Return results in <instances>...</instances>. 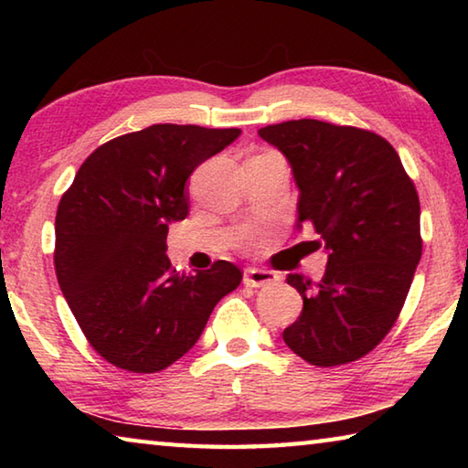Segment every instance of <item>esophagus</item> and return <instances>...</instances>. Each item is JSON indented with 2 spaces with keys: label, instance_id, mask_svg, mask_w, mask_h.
<instances>
[{
  "label": "esophagus",
  "instance_id": "34e87169",
  "mask_svg": "<svg viewBox=\"0 0 468 468\" xmlns=\"http://www.w3.org/2000/svg\"><path fill=\"white\" fill-rule=\"evenodd\" d=\"M279 276L268 271H260V268H245L243 271V284L248 287H264V284L274 282Z\"/></svg>",
  "mask_w": 468,
  "mask_h": 468
}]
</instances>
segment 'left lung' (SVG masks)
<instances>
[{
  "instance_id": "obj_1",
  "label": "left lung",
  "mask_w": 468,
  "mask_h": 468,
  "mask_svg": "<svg viewBox=\"0 0 468 468\" xmlns=\"http://www.w3.org/2000/svg\"><path fill=\"white\" fill-rule=\"evenodd\" d=\"M258 136L289 161L299 189L295 225H312L328 256L318 284L287 274L303 310L282 340L318 367L359 359L394 326L421 260L413 181L374 132L292 120Z\"/></svg>"
}]
</instances>
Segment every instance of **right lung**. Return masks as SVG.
<instances>
[{"instance_id":"right-lung-1","label":"right lung","mask_w":468,"mask_h":468,"mask_svg":"<svg viewBox=\"0 0 468 468\" xmlns=\"http://www.w3.org/2000/svg\"><path fill=\"white\" fill-rule=\"evenodd\" d=\"M241 130L156 123L99 146L78 169L55 217V272L94 351L115 367L154 374L192 348L212 310L241 282L218 260L179 274L171 223L189 212L187 179Z\"/></svg>"}]
</instances>
